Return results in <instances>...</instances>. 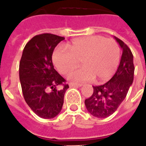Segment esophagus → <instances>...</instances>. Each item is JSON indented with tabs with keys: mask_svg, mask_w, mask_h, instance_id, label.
I'll return each instance as SVG.
<instances>
[{
	"mask_svg": "<svg viewBox=\"0 0 146 146\" xmlns=\"http://www.w3.org/2000/svg\"><path fill=\"white\" fill-rule=\"evenodd\" d=\"M68 85H69L70 87H81V86H82V85L80 84H75V83L72 82L68 83Z\"/></svg>",
	"mask_w": 146,
	"mask_h": 146,
	"instance_id": "esophagus-1",
	"label": "esophagus"
}]
</instances>
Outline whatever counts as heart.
<instances>
[{
	"instance_id": "b5f03b06",
	"label": "heart",
	"mask_w": 146,
	"mask_h": 146,
	"mask_svg": "<svg viewBox=\"0 0 146 146\" xmlns=\"http://www.w3.org/2000/svg\"><path fill=\"white\" fill-rule=\"evenodd\" d=\"M67 49L58 46L53 53V64L61 74H66L78 66L79 60L82 67L72 72L68 79L75 83L98 82L110 79L119 66L121 48L115 40L101 35L77 38Z\"/></svg>"
}]
</instances>
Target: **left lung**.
<instances>
[{"mask_svg": "<svg viewBox=\"0 0 146 146\" xmlns=\"http://www.w3.org/2000/svg\"><path fill=\"white\" fill-rule=\"evenodd\" d=\"M115 38L123 50L117 72L106 84L93 86V95L84 102L87 111L100 118L108 117L117 110L133 81L135 68L132 52L119 38Z\"/></svg>", "mask_w": 146, "mask_h": 146, "instance_id": "left-lung-1", "label": "left lung"}]
</instances>
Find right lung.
I'll return each mask as SVG.
<instances>
[{"instance_id": "obj_1", "label": "right lung", "mask_w": 146, "mask_h": 146, "mask_svg": "<svg viewBox=\"0 0 146 146\" xmlns=\"http://www.w3.org/2000/svg\"><path fill=\"white\" fill-rule=\"evenodd\" d=\"M65 38L50 33L35 36L23 50L19 62V80L28 106L42 118L56 117L62 110L68 85L54 69L52 55ZM63 88L58 90L57 86Z\"/></svg>"}]
</instances>
